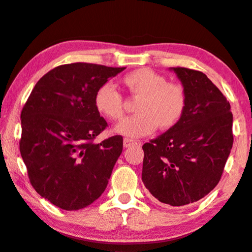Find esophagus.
Masks as SVG:
<instances>
[{
	"mask_svg": "<svg viewBox=\"0 0 252 252\" xmlns=\"http://www.w3.org/2000/svg\"><path fill=\"white\" fill-rule=\"evenodd\" d=\"M135 144H137V142H136V140H133V139L124 138V140H123V145H124V147H130V146L135 145Z\"/></svg>",
	"mask_w": 252,
	"mask_h": 252,
	"instance_id": "1",
	"label": "esophagus"
}]
</instances>
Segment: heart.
Instances as JSON below:
<instances>
[{
    "instance_id": "1",
    "label": "heart",
    "mask_w": 252,
    "mask_h": 252,
    "mask_svg": "<svg viewBox=\"0 0 252 252\" xmlns=\"http://www.w3.org/2000/svg\"><path fill=\"white\" fill-rule=\"evenodd\" d=\"M122 83L138 101L136 115L122 120L114 128L119 135L139 138L152 133L158 126L161 130L172 129L182 119L187 108V92L181 84L167 82L162 75L149 68L126 73ZM94 106L109 120L123 116L122 96L108 84L96 90Z\"/></svg>"
}]
</instances>
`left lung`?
Listing matches in <instances>:
<instances>
[{"mask_svg": "<svg viewBox=\"0 0 252 252\" xmlns=\"http://www.w3.org/2000/svg\"><path fill=\"white\" fill-rule=\"evenodd\" d=\"M187 92L175 126L143 145L142 181L160 203L183 206L202 199L222 175L233 147V114L205 73L170 68Z\"/></svg>", "mask_w": 252, "mask_h": 252, "instance_id": "1", "label": "left lung"}]
</instances>
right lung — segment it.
Instances as JSON below:
<instances>
[{
  "instance_id": "1",
  "label": "right lung",
  "mask_w": 252,
  "mask_h": 252,
  "mask_svg": "<svg viewBox=\"0 0 252 252\" xmlns=\"http://www.w3.org/2000/svg\"><path fill=\"white\" fill-rule=\"evenodd\" d=\"M124 69L80 62L60 65L39 79L22 110L19 150L30 182L60 209H84L106 190L123 138L93 143L107 126L94 95Z\"/></svg>"
}]
</instances>
